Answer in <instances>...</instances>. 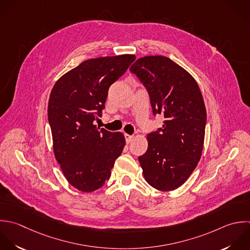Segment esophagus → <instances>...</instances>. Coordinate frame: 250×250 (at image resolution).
<instances>
[{"label": "esophagus", "mask_w": 250, "mask_h": 250, "mask_svg": "<svg viewBox=\"0 0 250 250\" xmlns=\"http://www.w3.org/2000/svg\"><path fill=\"white\" fill-rule=\"evenodd\" d=\"M125 141L126 143H130L132 140H133V136L132 135H128V134H125Z\"/></svg>", "instance_id": "1"}]
</instances>
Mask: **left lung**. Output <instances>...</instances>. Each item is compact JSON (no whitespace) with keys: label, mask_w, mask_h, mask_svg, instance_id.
<instances>
[{"label":"left lung","mask_w":250,"mask_h":250,"mask_svg":"<svg viewBox=\"0 0 250 250\" xmlns=\"http://www.w3.org/2000/svg\"><path fill=\"white\" fill-rule=\"evenodd\" d=\"M150 96L154 116L163 127L147 135L148 149L138 158L149 185L160 191L180 187L200 162L207 111L195 79L171 59L156 55L137 59L130 67Z\"/></svg>","instance_id":"left-lung-1"}]
</instances>
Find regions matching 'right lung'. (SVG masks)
<instances>
[{
    "instance_id": "right-lung-1",
    "label": "right lung",
    "mask_w": 250,
    "mask_h": 250,
    "mask_svg": "<svg viewBox=\"0 0 250 250\" xmlns=\"http://www.w3.org/2000/svg\"><path fill=\"white\" fill-rule=\"evenodd\" d=\"M135 60L131 54L92 58L63 75L54 84L47 107L53 152L65 178L89 193L111 176L125 145L122 132L97 127L110 85Z\"/></svg>"
}]
</instances>
